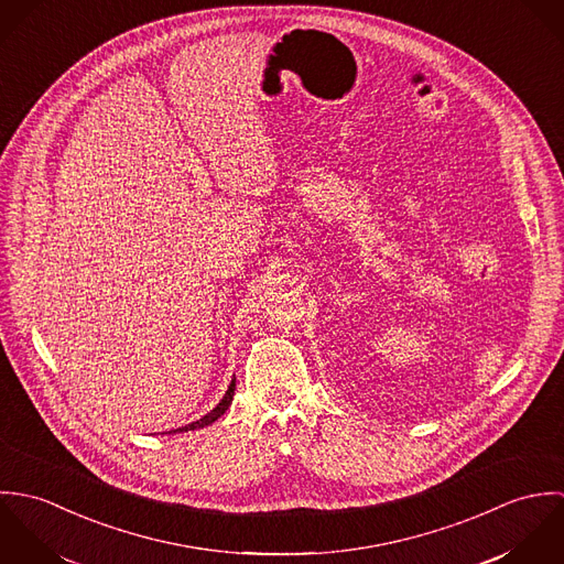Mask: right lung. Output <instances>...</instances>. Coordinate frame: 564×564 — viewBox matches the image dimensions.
Wrapping results in <instances>:
<instances>
[{
	"label": "right lung",
	"mask_w": 564,
	"mask_h": 564,
	"mask_svg": "<svg viewBox=\"0 0 564 564\" xmlns=\"http://www.w3.org/2000/svg\"><path fill=\"white\" fill-rule=\"evenodd\" d=\"M235 389H237V378L230 382V387H228V391H226V395H224V400L217 403L208 414H204L199 421H193V423H188V425H184V427H180V432H188V430H197V427H206V425H210V423H215L228 408H230V403H232V398H235ZM173 432H177V430H173Z\"/></svg>",
	"instance_id": "right-lung-1"
}]
</instances>
